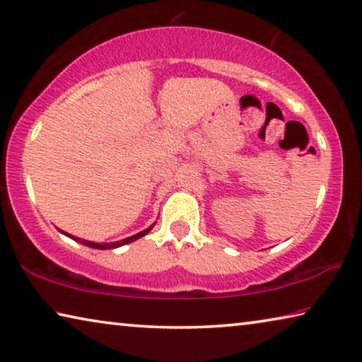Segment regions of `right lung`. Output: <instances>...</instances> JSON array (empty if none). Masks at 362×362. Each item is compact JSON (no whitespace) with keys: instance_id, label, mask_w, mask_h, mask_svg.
<instances>
[{"instance_id":"add662e5","label":"right lung","mask_w":362,"mask_h":362,"mask_svg":"<svg viewBox=\"0 0 362 362\" xmlns=\"http://www.w3.org/2000/svg\"><path fill=\"white\" fill-rule=\"evenodd\" d=\"M151 230V227L150 228H146V230H143V232H140V233H136V235H134V237H129V238H125V240H120V242H114V243H105V245H101V243H93V242H87V240H82V243L83 245H87V246H90V248H98V250H111V248H117V246H122V245H127V243H132V242H135V240H139V238H141L143 235H146L148 232ZM71 238H74V240H80V238H77V237H71Z\"/></svg>"}]
</instances>
